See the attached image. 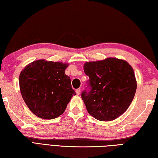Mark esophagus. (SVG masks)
<instances>
[{"instance_id": "34e87169", "label": "esophagus", "mask_w": 158, "mask_h": 158, "mask_svg": "<svg viewBox=\"0 0 158 158\" xmlns=\"http://www.w3.org/2000/svg\"><path fill=\"white\" fill-rule=\"evenodd\" d=\"M80 92H81V89H80L79 88V89H76V94H77V95H79L80 94Z\"/></svg>"}]
</instances>
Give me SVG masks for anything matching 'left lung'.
I'll use <instances>...</instances> for the list:
<instances>
[{"label":"left lung","mask_w":158,"mask_h":158,"mask_svg":"<svg viewBox=\"0 0 158 158\" xmlns=\"http://www.w3.org/2000/svg\"><path fill=\"white\" fill-rule=\"evenodd\" d=\"M83 70L89 78L90 90L81 94L88 112L101 121L115 120L125 112L137 88L131 65L125 60L107 57L85 62Z\"/></svg>","instance_id":"1"}]
</instances>
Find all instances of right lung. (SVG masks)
I'll return each instance as SVG.
<instances>
[{"instance_id":"right-lung-1","label":"right lung","mask_w":158,"mask_h":158,"mask_svg":"<svg viewBox=\"0 0 158 158\" xmlns=\"http://www.w3.org/2000/svg\"><path fill=\"white\" fill-rule=\"evenodd\" d=\"M69 64L39 60L27 65L19 77L20 92L27 107L35 116L54 119L61 115L73 96Z\"/></svg>"}]
</instances>
